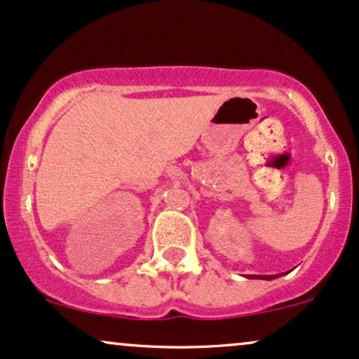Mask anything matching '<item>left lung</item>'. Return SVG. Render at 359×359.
<instances>
[{
	"mask_svg": "<svg viewBox=\"0 0 359 359\" xmlns=\"http://www.w3.org/2000/svg\"><path fill=\"white\" fill-rule=\"evenodd\" d=\"M281 274H261V276H255V274H250L248 278H251V280H253V278H258V280H274V278H280Z\"/></svg>",
	"mask_w": 359,
	"mask_h": 359,
	"instance_id": "left-lung-1",
	"label": "left lung"
}]
</instances>
